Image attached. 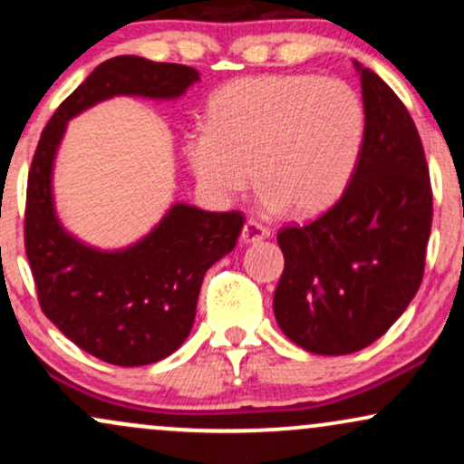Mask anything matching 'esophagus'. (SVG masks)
I'll return each mask as SVG.
<instances>
[{
  "instance_id": "1",
  "label": "esophagus",
  "mask_w": 464,
  "mask_h": 464,
  "mask_svg": "<svg viewBox=\"0 0 464 464\" xmlns=\"http://www.w3.org/2000/svg\"><path fill=\"white\" fill-rule=\"evenodd\" d=\"M264 237H268V228H266L262 222H257V220H246V222H244L242 236H239V239H242L244 244L259 242V239H264Z\"/></svg>"
}]
</instances>
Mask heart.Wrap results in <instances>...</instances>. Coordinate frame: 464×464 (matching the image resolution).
Listing matches in <instances>:
<instances>
[{"label": "heart", "instance_id": "1", "mask_svg": "<svg viewBox=\"0 0 464 464\" xmlns=\"http://www.w3.org/2000/svg\"><path fill=\"white\" fill-rule=\"evenodd\" d=\"M364 124V104L343 80L246 76L211 95L209 124L188 132L185 154L211 194L227 198L257 177L266 207L316 216L347 189Z\"/></svg>", "mask_w": 464, "mask_h": 464}]
</instances>
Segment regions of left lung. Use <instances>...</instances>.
I'll use <instances>...</instances> for the list:
<instances>
[{
    "label": "left lung",
    "instance_id": "1",
    "mask_svg": "<svg viewBox=\"0 0 464 464\" xmlns=\"http://www.w3.org/2000/svg\"><path fill=\"white\" fill-rule=\"evenodd\" d=\"M360 69L364 141L349 188L307 225L276 233L285 257L275 318L318 355L369 347L406 312L425 270L432 183L423 143L397 93Z\"/></svg>",
    "mask_w": 464,
    "mask_h": 464
}]
</instances>
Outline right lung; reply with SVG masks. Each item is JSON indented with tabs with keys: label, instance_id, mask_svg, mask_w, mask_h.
Segmentation results:
<instances>
[{
	"label": "right lung",
	"instance_id": "1",
	"mask_svg": "<svg viewBox=\"0 0 464 464\" xmlns=\"http://www.w3.org/2000/svg\"><path fill=\"white\" fill-rule=\"evenodd\" d=\"M194 67L140 56L104 61L61 102L41 132L28 172L24 242L41 310L63 334L115 366L163 360L185 343L207 270L236 246L244 216L174 205L148 237L117 253L80 244L52 207V163L67 120L113 95L177 98Z\"/></svg>",
	"mask_w": 464,
	"mask_h": 464
}]
</instances>
